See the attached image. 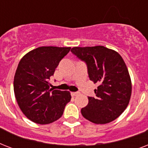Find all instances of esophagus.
I'll return each instance as SVG.
<instances>
[{"label": "esophagus", "instance_id": "obj_1", "mask_svg": "<svg viewBox=\"0 0 148 148\" xmlns=\"http://www.w3.org/2000/svg\"><path fill=\"white\" fill-rule=\"evenodd\" d=\"M71 95L72 97H74V96H76V95H78V92H71Z\"/></svg>", "mask_w": 148, "mask_h": 148}]
</instances>
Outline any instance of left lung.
<instances>
[{"label":"left lung","instance_id":"1","mask_svg":"<svg viewBox=\"0 0 148 148\" xmlns=\"http://www.w3.org/2000/svg\"><path fill=\"white\" fill-rule=\"evenodd\" d=\"M71 51L85 63L89 78L98 84L95 96L88 97L81 114L95 124H107L117 118L128 105L132 88L121 56L103 46L75 47Z\"/></svg>","mask_w":148,"mask_h":148}]
</instances>
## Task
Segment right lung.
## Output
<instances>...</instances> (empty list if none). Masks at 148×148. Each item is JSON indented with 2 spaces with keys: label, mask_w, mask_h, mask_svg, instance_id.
I'll use <instances>...</instances> for the list:
<instances>
[{
  "label": "right lung",
  "mask_w": 148,
  "mask_h": 148,
  "mask_svg": "<svg viewBox=\"0 0 148 148\" xmlns=\"http://www.w3.org/2000/svg\"><path fill=\"white\" fill-rule=\"evenodd\" d=\"M71 47H40L20 60L14 90L20 109L31 121L47 124L62 116L71 98L69 91L52 90L49 81Z\"/></svg>",
  "instance_id": "right-lung-1"
}]
</instances>
